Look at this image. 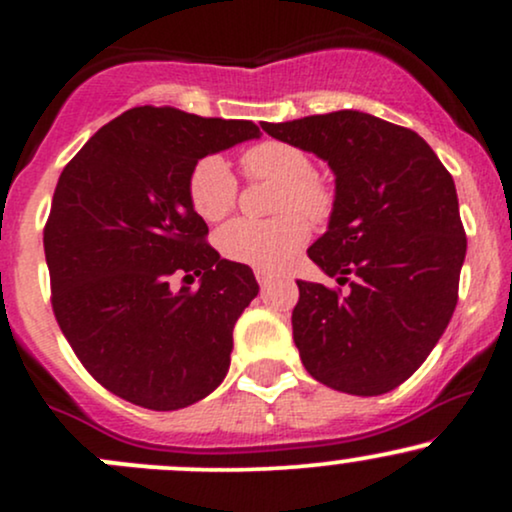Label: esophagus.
Listing matches in <instances>:
<instances>
[{
    "mask_svg": "<svg viewBox=\"0 0 512 512\" xmlns=\"http://www.w3.org/2000/svg\"><path fill=\"white\" fill-rule=\"evenodd\" d=\"M255 276H257V281H260L262 289H267V286L274 281V274L269 272V269H262V267L255 269Z\"/></svg>",
    "mask_w": 512,
    "mask_h": 512,
    "instance_id": "esophagus-1",
    "label": "esophagus"
}]
</instances>
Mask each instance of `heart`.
<instances>
[{"mask_svg":"<svg viewBox=\"0 0 512 512\" xmlns=\"http://www.w3.org/2000/svg\"><path fill=\"white\" fill-rule=\"evenodd\" d=\"M252 180H269L279 185L274 195L272 221L238 219L221 228L216 236L221 255L231 262L252 264L262 269H279L303 248L310 236L308 220L325 221L332 214V192L315 178L313 158L298 146L264 139L240 156ZM192 209L204 221L226 219L236 207L238 182L219 156H204L190 173Z\"/></svg>","mask_w":512,"mask_h":512,"instance_id":"obj_1","label":"heart"}]
</instances>
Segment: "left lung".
Returning <instances> with one entry per match:
<instances>
[{"label": "left lung", "mask_w": 512, "mask_h": 512, "mask_svg": "<svg viewBox=\"0 0 512 512\" xmlns=\"http://www.w3.org/2000/svg\"><path fill=\"white\" fill-rule=\"evenodd\" d=\"M262 129L327 161L337 185L308 257L351 291L298 281L291 325L303 366L332 390L385 395L455 313L467 236L452 175L419 134L358 110Z\"/></svg>", "instance_id": "1"}]
</instances>
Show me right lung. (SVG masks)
Returning <instances> with one entry per match:
<instances>
[{
    "mask_svg": "<svg viewBox=\"0 0 512 512\" xmlns=\"http://www.w3.org/2000/svg\"><path fill=\"white\" fill-rule=\"evenodd\" d=\"M257 137L250 120L142 105L64 166L43 233L52 310L113 395L173 411L226 378L233 327L260 286L248 264L221 260L207 243L187 185L199 158ZM175 275L188 281L178 292Z\"/></svg>",
    "mask_w": 512,
    "mask_h": 512,
    "instance_id": "obj_1",
    "label": "right lung"
}]
</instances>
